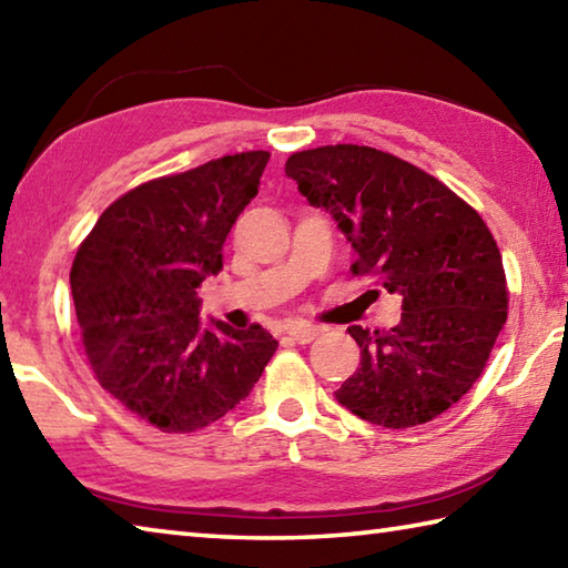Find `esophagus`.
<instances>
[{"instance_id": "34e87169", "label": "esophagus", "mask_w": 568, "mask_h": 568, "mask_svg": "<svg viewBox=\"0 0 568 568\" xmlns=\"http://www.w3.org/2000/svg\"><path fill=\"white\" fill-rule=\"evenodd\" d=\"M285 333L291 335V339H295V343H301V345H311L313 339L320 335V327H315V325H305V323H297V325L285 327Z\"/></svg>"}]
</instances>
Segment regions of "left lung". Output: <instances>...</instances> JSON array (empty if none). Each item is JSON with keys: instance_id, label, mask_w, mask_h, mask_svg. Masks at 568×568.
I'll use <instances>...</instances> for the list:
<instances>
[{"instance_id": "8db88e82", "label": "left lung", "mask_w": 568, "mask_h": 568, "mask_svg": "<svg viewBox=\"0 0 568 568\" xmlns=\"http://www.w3.org/2000/svg\"><path fill=\"white\" fill-rule=\"evenodd\" d=\"M285 173L345 233L349 271L402 295L399 325L349 327L363 359L337 402L389 429L435 419L477 383L507 323V277L487 223L435 176L369 146L297 151Z\"/></svg>"}]
</instances>
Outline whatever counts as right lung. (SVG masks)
Returning <instances> with one entry per match:
<instances>
[{
  "label": "right lung",
  "mask_w": 568,
  "mask_h": 568,
  "mask_svg": "<svg viewBox=\"0 0 568 568\" xmlns=\"http://www.w3.org/2000/svg\"><path fill=\"white\" fill-rule=\"evenodd\" d=\"M271 159L245 151L161 176L101 213L71 265V297L99 385L161 432H195L251 395L277 339L201 323L199 287Z\"/></svg>",
  "instance_id": "right-lung-1"
}]
</instances>
